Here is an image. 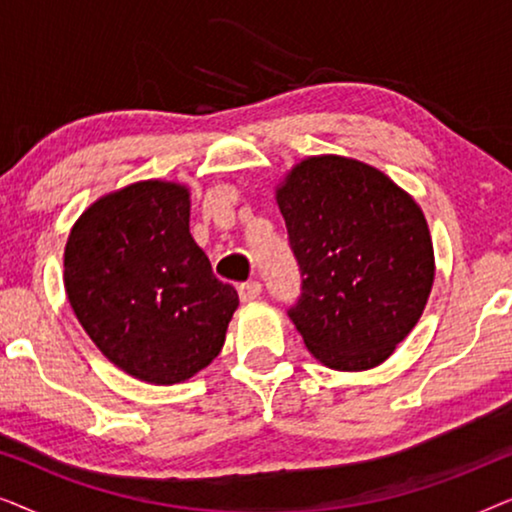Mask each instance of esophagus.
Returning <instances> with one entry per match:
<instances>
[{
    "mask_svg": "<svg viewBox=\"0 0 512 512\" xmlns=\"http://www.w3.org/2000/svg\"><path fill=\"white\" fill-rule=\"evenodd\" d=\"M240 300L242 303H251V300H256L258 296H261V284L258 282H244L240 284Z\"/></svg>",
    "mask_w": 512,
    "mask_h": 512,
    "instance_id": "esophagus-1",
    "label": "esophagus"
}]
</instances>
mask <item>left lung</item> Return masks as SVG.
Returning <instances> with one entry per match:
<instances>
[{"mask_svg": "<svg viewBox=\"0 0 512 512\" xmlns=\"http://www.w3.org/2000/svg\"><path fill=\"white\" fill-rule=\"evenodd\" d=\"M300 265L289 317L305 347L333 370L387 361L422 317L436 263L422 209L361 160H300L277 188Z\"/></svg>", "mask_w": 512, "mask_h": 512, "instance_id": "obj_1", "label": "left lung"}]
</instances>
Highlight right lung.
I'll use <instances>...</instances> for the list:
<instances>
[{
  "instance_id": "add662e5",
  "label": "right lung",
  "mask_w": 512,
  "mask_h": 512,
  "mask_svg": "<svg viewBox=\"0 0 512 512\" xmlns=\"http://www.w3.org/2000/svg\"><path fill=\"white\" fill-rule=\"evenodd\" d=\"M188 219V188L149 179L95 200L67 237L65 291L76 319L114 366L149 384L207 368L240 305Z\"/></svg>"
}]
</instances>
